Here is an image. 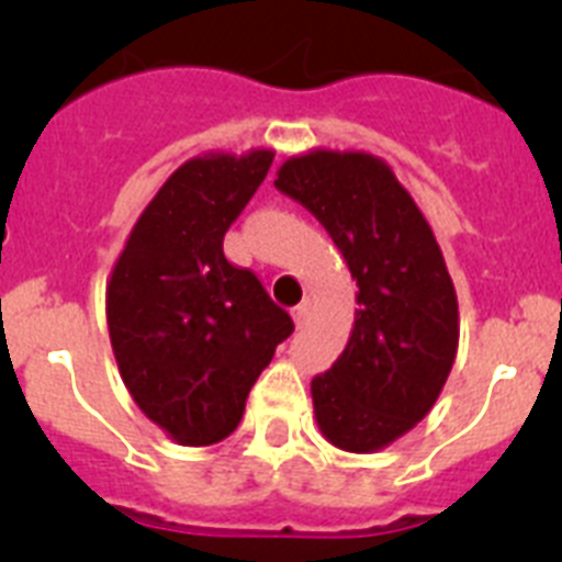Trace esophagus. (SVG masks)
I'll return each mask as SVG.
<instances>
[{
  "mask_svg": "<svg viewBox=\"0 0 562 562\" xmlns=\"http://www.w3.org/2000/svg\"><path fill=\"white\" fill-rule=\"evenodd\" d=\"M292 317H295V326H297V329H304L306 321H310V306H306V304H297L295 310H292Z\"/></svg>",
  "mask_w": 562,
  "mask_h": 562,
  "instance_id": "esophagus-1",
  "label": "esophagus"
}]
</instances>
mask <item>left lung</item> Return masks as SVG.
<instances>
[{
    "label": "left lung",
    "mask_w": 562,
    "mask_h": 562,
    "mask_svg": "<svg viewBox=\"0 0 562 562\" xmlns=\"http://www.w3.org/2000/svg\"><path fill=\"white\" fill-rule=\"evenodd\" d=\"M276 188L326 227L357 278L349 342L312 380L321 434L349 453L385 448L434 408L459 349V304L434 231L371 154L292 157Z\"/></svg>",
    "instance_id": "8db88e82"
}]
</instances>
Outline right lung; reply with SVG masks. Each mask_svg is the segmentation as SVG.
I'll use <instances>...</instances> for the list:
<instances>
[{
	"label": "right lung",
	"mask_w": 562,
	"mask_h": 562,
	"mask_svg": "<svg viewBox=\"0 0 562 562\" xmlns=\"http://www.w3.org/2000/svg\"><path fill=\"white\" fill-rule=\"evenodd\" d=\"M272 151L180 166L128 233L106 286L114 360L143 414L191 448L236 430L258 374L295 324L222 241Z\"/></svg>",
	"instance_id": "obj_1"
}]
</instances>
